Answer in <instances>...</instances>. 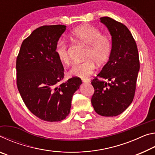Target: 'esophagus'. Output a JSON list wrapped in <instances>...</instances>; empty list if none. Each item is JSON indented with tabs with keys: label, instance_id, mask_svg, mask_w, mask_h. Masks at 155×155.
<instances>
[{
	"label": "esophagus",
	"instance_id": "obj_1",
	"mask_svg": "<svg viewBox=\"0 0 155 155\" xmlns=\"http://www.w3.org/2000/svg\"><path fill=\"white\" fill-rule=\"evenodd\" d=\"M82 81L84 83H89L90 82V81L89 79H82Z\"/></svg>",
	"mask_w": 155,
	"mask_h": 155
}]
</instances>
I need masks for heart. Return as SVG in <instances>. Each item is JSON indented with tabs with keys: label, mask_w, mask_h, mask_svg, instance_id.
<instances>
[{
	"label": "heart",
	"mask_w": 155,
	"mask_h": 155,
	"mask_svg": "<svg viewBox=\"0 0 155 155\" xmlns=\"http://www.w3.org/2000/svg\"><path fill=\"white\" fill-rule=\"evenodd\" d=\"M71 38L87 46V50L85 55L86 61L73 65L68 74L70 77L87 79L95 69L94 62L98 65H103L109 60L112 52L111 41L107 36L102 35L98 28L90 25H82L74 28L71 33ZM55 54L63 64H68L69 63L70 57L67 44L65 41H57Z\"/></svg>",
	"instance_id": "heart-1"
}]
</instances>
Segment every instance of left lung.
Here are the masks:
<instances>
[{"label":"left lung","mask_w":155,"mask_h":155,"mask_svg":"<svg viewBox=\"0 0 155 155\" xmlns=\"http://www.w3.org/2000/svg\"><path fill=\"white\" fill-rule=\"evenodd\" d=\"M111 36L112 52L97 77L91 81L94 94L91 104L97 114L106 117L121 114L133 102L140 70L137 44L124 25L109 17L100 18Z\"/></svg>","instance_id":"obj_1"}]
</instances>
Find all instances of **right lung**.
<instances>
[{"instance_id":"1","label":"right lung","mask_w":155,"mask_h":155,"mask_svg":"<svg viewBox=\"0 0 155 155\" xmlns=\"http://www.w3.org/2000/svg\"><path fill=\"white\" fill-rule=\"evenodd\" d=\"M65 25L43 26L23 41L16 60L17 86L29 111L47 122H59L70 114L73 94L80 87V78L65 82L62 63L55 54Z\"/></svg>"}]
</instances>
